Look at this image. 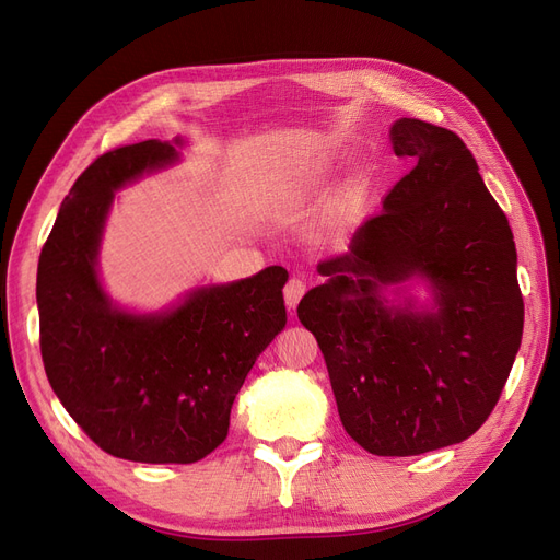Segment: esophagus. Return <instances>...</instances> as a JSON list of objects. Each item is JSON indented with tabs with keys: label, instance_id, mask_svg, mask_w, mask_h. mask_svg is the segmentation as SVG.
I'll return each mask as SVG.
<instances>
[{
	"label": "esophagus",
	"instance_id": "obj_1",
	"mask_svg": "<svg viewBox=\"0 0 560 560\" xmlns=\"http://www.w3.org/2000/svg\"><path fill=\"white\" fill-rule=\"evenodd\" d=\"M306 294V282H303L301 278H290L284 284V303L290 308H296L301 296Z\"/></svg>",
	"mask_w": 560,
	"mask_h": 560
}]
</instances>
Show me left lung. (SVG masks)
Wrapping results in <instances>:
<instances>
[{"mask_svg": "<svg viewBox=\"0 0 560 560\" xmlns=\"http://www.w3.org/2000/svg\"><path fill=\"white\" fill-rule=\"evenodd\" d=\"M413 167L354 233L319 261L327 282L299 303L325 354L346 432L374 455L460 444L493 413L523 336L510 222L453 130L399 118L389 130ZM431 278L436 314L389 310L383 283Z\"/></svg>", "mask_w": 560, "mask_h": 560, "instance_id": "left-lung-1", "label": "left lung"}]
</instances>
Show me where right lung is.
<instances>
[{"instance_id":"obj_1","label":"right lung","mask_w":560,"mask_h":560,"mask_svg":"<svg viewBox=\"0 0 560 560\" xmlns=\"http://www.w3.org/2000/svg\"><path fill=\"white\" fill-rule=\"evenodd\" d=\"M175 156L159 140L97 156L60 206L37 268L50 387L105 453L151 465L198 463L224 442L235 395L287 322L282 266L198 290L167 315L112 308L95 254L114 189Z\"/></svg>"}]
</instances>
